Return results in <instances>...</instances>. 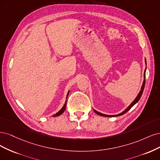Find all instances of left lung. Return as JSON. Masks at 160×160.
Wrapping results in <instances>:
<instances>
[{
	"label": "left lung",
	"instance_id": "1",
	"mask_svg": "<svg viewBox=\"0 0 160 160\" xmlns=\"http://www.w3.org/2000/svg\"><path fill=\"white\" fill-rule=\"evenodd\" d=\"M145 62H146V58H145ZM146 70V68L145 69V71H144V80H143V84H142V88H141V90L140 91V92H139V94H138V95L137 96V97L135 98V100L132 102V104H131L130 106H129L124 111H123L122 113H120V114H118V115H106V114H102V113H100V112H98V111H96V110H94V112L96 113V114H98V115H100V116H104V117H116V116H122V115H123V114H124L125 113H126L128 110H130L131 109V108H132V106H134V105L136 104V103L139 101V100L140 99V98H141V96H142V95L143 91V90H144V87H145V82H146V80H145Z\"/></svg>",
	"mask_w": 160,
	"mask_h": 160
}]
</instances>
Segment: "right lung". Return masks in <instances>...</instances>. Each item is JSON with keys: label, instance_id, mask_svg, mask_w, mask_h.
<instances>
[{"label": "right lung", "instance_id": "obj_1", "mask_svg": "<svg viewBox=\"0 0 160 160\" xmlns=\"http://www.w3.org/2000/svg\"><path fill=\"white\" fill-rule=\"evenodd\" d=\"M69 92L70 91H68V94H67V96H66V98H67V97H68V94H69ZM66 102H67V100H66V102H65V104H64V106H63V107L62 108V109L59 111V112H58L57 113H56V114H54L52 116L53 117H56V116H60V115H61L62 114V113L64 112V110H65V109H66Z\"/></svg>", "mask_w": 160, "mask_h": 160}]
</instances>
